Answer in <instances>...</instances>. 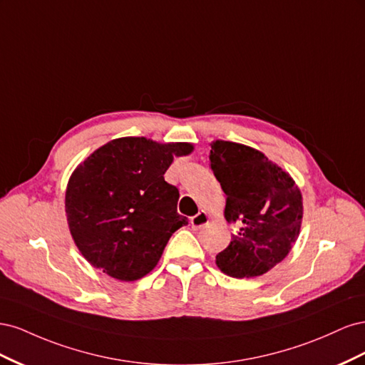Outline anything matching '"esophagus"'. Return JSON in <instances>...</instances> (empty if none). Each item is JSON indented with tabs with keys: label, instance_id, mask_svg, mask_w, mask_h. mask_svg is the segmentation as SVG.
Returning a JSON list of instances; mask_svg holds the SVG:
<instances>
[{
	"label": "esophagus",
	"instance_id": "1",
	"mask_svg": "<svg viewBox=\"0 0 365 365\" xmlns=\"http://www.w3.org/2000/svg\"><path fill=\"white\" fill-rule=\"evenodd\" d=\"M208 215L204 212V210H201L200 213H197L196 216H193L192 219H190V224H192V228L193 230H200V228H202V227H205L207 224H208Z\"/></svg>",
	"mask_w": 365,
	"mask_h": 365
}]
</instances>
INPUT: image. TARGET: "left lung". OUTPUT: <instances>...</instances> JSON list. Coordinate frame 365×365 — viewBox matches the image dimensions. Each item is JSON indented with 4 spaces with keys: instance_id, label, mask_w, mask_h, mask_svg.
<instances>
[{
    "instance_id": "obj_1",
    "label": "left lung",
    "mask_w": 365,
    "mask_h": 365,
    "mask_svg": "<svg viewBox=\"0 0 365 365\" xmlns=\"http://www.w3.org/2000/svg\"><path fill=\"white\" fill-rule=\"evenodd\" d=\"M210 168L227 195L225 219L240 225L216 256L217 268L235 279L259 277L288 256L300 235L302 192L288 172L239 143L213 141Z\"/></svg>"
}]
</instances>
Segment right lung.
<instances>
[{
  "label": "right lung",
  "instance_id": "1",
  "mask_svg": "<svg viewBox=\"0 0 365 365\" xmlns=\"http://www.w3.org/2000/svg\"><path fill=\"white\" fill-rule=\"evenodd\" d=\"M190 143L125 137L94 150L73 172L65 213L74 244L94 268L121 282L145 277L187 217L178 215L180 192L164 181L173 157L189 155Z\"/></svg>",
  "mask_w": 365,
  "mask_h": 365
}]
</instances>
